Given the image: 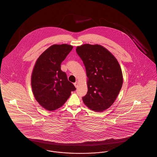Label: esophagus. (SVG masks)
<instances>
[{"instance_id":"1","label":"esophagus","mask_w":157,"mask_h":157,"mask_svg":"<svg viewBox=\"0 0 157 157\" xmlns=\"http://www.w3.org/2000/svg\"><path fill=\"white\" fill-rule=\"evenodd\" d=\"M74 84L75 87H76V88H77V87H78V81H76Z\"/></svg>"}]
</instances>
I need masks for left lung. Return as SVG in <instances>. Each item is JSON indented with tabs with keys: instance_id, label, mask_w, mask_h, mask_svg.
<instances>
[{
	"instance_id": "8db88e82",
	"label": "left lung",
	"mask_w": 157,
	"mask_h": 157,
	"mask_svg": "<svg viewBox=\"0 0 157 157\" xmlns=\"http://www.w3.org/2000/svg\"><path fill=\"white\" fill-rule=\"evenodd\" d=\"M76 51L83 61L88 78V92L82 100L93 111H105L114 102L122 86L120 64L101 45L84 44L78 46Z\"/></svg>"
}]
</instances>
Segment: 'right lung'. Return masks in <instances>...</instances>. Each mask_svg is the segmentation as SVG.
Segmentation results:
<instances>
[{
    "mask_svg": "<svg viewBox=\"0 0 157 157\" xmlns=\"http://www.w3.org/2000/svg\"><path fill=\"white\" fill-rule=\"evenodd\" d=\"M73 46L53 45L38 58L31 77L33 94L38 103L48 111L58 109L76 90L60 65Z\"/></svg>",
    "mask_w": 157,
    "mask_h": 157,
    "instance_id": "add662e5",
    "label": "right lung"
}]
</instances>
